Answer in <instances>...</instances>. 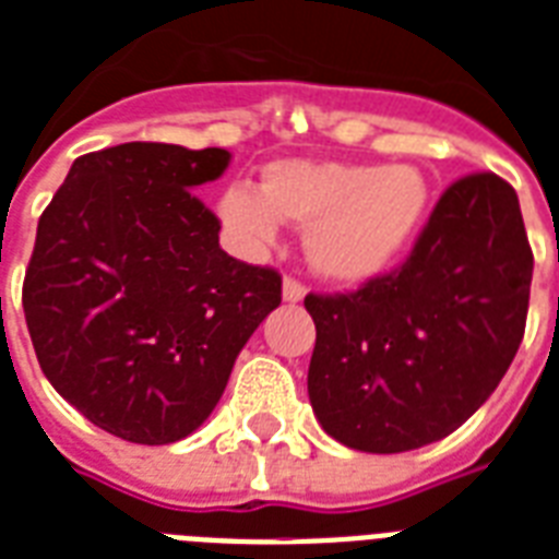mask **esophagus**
Returning a JSON list of instances; mask_svg holds the SVG:
<instances>
[{
    "label": "esophagus",
    "mask_w": 559,
    "mask_h": 559,
    "mask_svg": "<svg viewBox=\"0 0 559 559\" xmlns=\"http://www.w3.org/2000/svg\"><path fill=\"white\" fill-rule=\"evenodd\" d=\"M305 296H307L305 284H301L298 278H293V275H287V278H284V301H293V305H296V301H301Z\"/></svg>",
    "instance_id": "esophagus-1"
}]
</instances>
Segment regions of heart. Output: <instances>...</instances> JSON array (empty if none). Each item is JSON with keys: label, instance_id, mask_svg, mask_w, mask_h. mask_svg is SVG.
Returning <instances> with one entry per match:
<instances>
[{"label": "heart", "instance_id": "1", "mask_svg": "<svg viewBox=\"0 0 559 559\" xmlns=\"http://www.w3.org/2000/svg\"><path fill=\"white\" fill-rule=\"evenodd\" d=\"M429 209V182L412 165L275 162L261 191L235 186L219 214L237 235L266 243L289 219L307 231L316 270L342 281L368 278L397 258Z\"/></svg>", "mask_w": 559, "mask_h": 559}]
</instances>
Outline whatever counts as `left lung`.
I'll list each match as a JSON object with an SVG mask.
<instances>
[{"mask_svg":"<svg viewBox=\"0 0 559 559\" xmlns=\"http://www.w3.org/2000/svg\"><path fill=\"white\" fill-rule=\"evenodd\" d=\"M534 252L511 182L455 179L397 270L354 293H310L307 391L331 438L408 452L455 432L511 368L528 319Z\"/></svg>","mask_w":559,"mask_h":559,"instance_id":"8db88e82","label":"left lung"}]
</instances>
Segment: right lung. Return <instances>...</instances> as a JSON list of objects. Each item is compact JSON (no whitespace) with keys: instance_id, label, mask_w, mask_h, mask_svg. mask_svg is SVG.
Listing matches in <instances>:
<instances>
[{"instance_id":"right-lung-1","label":"right lung","mask_w":559,"mask_h":559,"mask_svg":"<svg viewBox=\"0 0 559 559\" xmlns=\"http://www.w3.org/2000/svg\"><path fill=\"white\" fill-rule=\"evenodd\" d=\"M228 159L162 142L86 153L39 217L22 281L37 362L121 441L191 435L281 305V272L223 252L217 214L193 193Z\"/></svg>"}]
</instances>
